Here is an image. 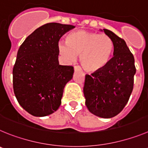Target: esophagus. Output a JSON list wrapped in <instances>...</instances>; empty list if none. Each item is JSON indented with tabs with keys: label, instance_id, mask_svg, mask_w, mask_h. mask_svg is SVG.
Segmentation results:
<instances>
[{
	"label": "esophagus",
	"instance_id": "1",
	"mask_svg": "<svg viewBox=\"0 0 148 148\" xmlns=\"http://www.w3.org/2000/svg\"><path fill=\"white\" fill-rule=\"evenodd\" d=\"M74 71H82V69L79 66H74Z\"/></svg>",
	"mask_w": 148,
	"mask_h": 148
}]
</instances>
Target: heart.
Listing matches in <instances>:
<instances>
[{"label": "heart", "mask_w": 148, "mask_h": 148, "mask_svg": "<svg viewBox=\"0 0 148 148\" xmlns=\"http://www.w3.org/2000/svg\"><path fill=\"white\" fill-rule=\"evenodd\" d=\"M67 44L60 42L59 52L67 61L74 60L79 54V61L85 70L99 71L108 64L114 50L108 36L80 30L67 37Z\"/></svg>", "instance_id": "1"}]
</instances>
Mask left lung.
Returning a JSON list of instances; mask_svg holds the SVG:
<instances>
[{"mask_svg":"<svg viewBox=\"0 0 148 148\" xmlns=\"http://www.w3.org/2000/svg\"><path fill=\"white\" fill-rule=\"evenodd\" d=\"M114 44V56L103 69L86 74L83 93L90 113L111 118L123 110L134 88L136 74L134 55L125 41L108 29H103Z\"/></svg>","mask_w":148,"mask_h":148,"instance_id":"left-lung-1","label":"left lung"}]
</instances>
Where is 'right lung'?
Here are the masks:
<instances>
[{
  "instance_id": "1",
  "label": "right lung",
  "mask_w": 148,
  "mask_h": 148,
  "mask_svg": "<svg viewBox=\"0 0 148 148\" xmlns=\"http://www.w3.org/2000/svg\"><path fill=\"white\" fill-rule=\"evenodd\" d=\"M72 25L49 23L29 35L18 49L13 68V89L23 108L46 116L59 108L74 67L59 64L58 42Z\"/></svg>"
}]
</instances>
